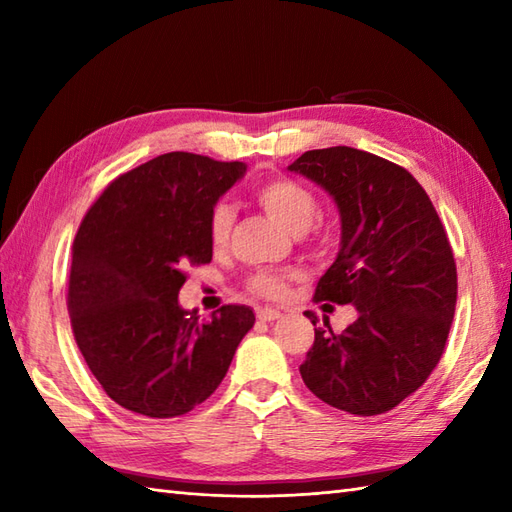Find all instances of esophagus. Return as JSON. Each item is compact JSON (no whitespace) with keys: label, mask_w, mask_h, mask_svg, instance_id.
<instances>
[{"label":"esophagus","mask_w":512,"mask_h":512,"mask_svg":"<svg viewBox=\"0 0 512 512\" xmlns=\"http://www.w3.org/2000/svg\"><path fill=\"white\" fill-rule=\"evenodd\" d=\"M281 317V312L275 308H257V319L259 321H275Z\"/></svg>","instance_id":"obj_1"}]
</instances>
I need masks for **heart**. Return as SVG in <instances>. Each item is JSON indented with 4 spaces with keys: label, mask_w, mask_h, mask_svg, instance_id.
<instances>
[{
    "label": "heart",
    "mask_w": 512,
    "mask_h": 512,
    "mask_svg": "<svg viewBox=\"0 0 512 512\" xmlns=\"http://www.w3.org/2000/svg\"><path fill=\"white\" fill-rule=\"evenodd\" d=\"M257 204L290 233H303L317 215V198L303 184L290 178H268L253 187ZM233 211L228 204H217L209 217V239L213 248H224L233 228ZM290 275L270 268L250 273L246 286L257 297L281 299L288 290Z\"/></svg>",
    "instance_id": "b5f03b06"
}]
</instances>
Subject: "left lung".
Wrapping results in <instances>:
<instances>
[{
  "label": "left lung",
  "mask_w": 512,
  "mask_h": 512,
  "mask_svg": "<svg viewBox=\"0 0 512 512\" xmlns=\"http://www.w3.org/2000/svg\"><path fill=\"white\" fill-rule=\"evenodd\" d=\"M290 171L328 191L341 248L314 301L352 303L341 334L314 312V343L299 367L314 396L354 416L400 405L436 369L451 330L458 270L427 191L407 169L354 147L312 149Z\"/></svg>",
  "instance_id": "left-lung-1"
}]
</instances>
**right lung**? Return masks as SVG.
<instances>
[{
    "instance_id": "add662e5",
    "label": "right lung",
    "mask_w": 512,
    "mask_h": 512,
    "mask_svg": "<svg viewBox=\"0 0 512 512\" xmlns=\"http://www.w3.org/2000/svg\"><path fill=\"white\" fill-rule=\"evenodd\" d=\"M244 162L171 151L107 184L76 231L68 284L74 341L105 394L147 418L209 398L253 328L248 306L209 321L182 310L189 266L209 264V217Z\"/></svg>"
}]
</instances>
